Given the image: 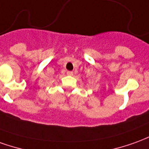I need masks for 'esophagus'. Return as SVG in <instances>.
<instances>
[{
  "instance_id": "34e87169",
  "label": "esophagus",
  "mask_w": 149,
  "mask_h": 149,
  "mask_svg": "<svg viewBox=\"0 0 149 149\" xmlns=\"http://www.w3.org/2000/svg\"><path fill=\"white\" fill-rule=\"evenodd\" d=\"M67 75H68V76H72V75H73V72L68 71L67 72Z\"/></svg>"
}]
</instances>
